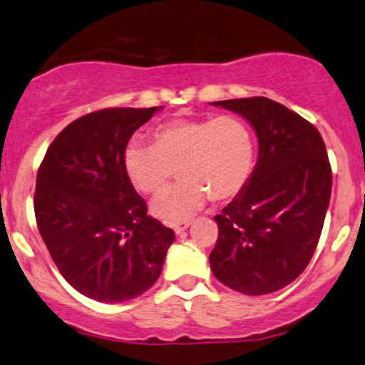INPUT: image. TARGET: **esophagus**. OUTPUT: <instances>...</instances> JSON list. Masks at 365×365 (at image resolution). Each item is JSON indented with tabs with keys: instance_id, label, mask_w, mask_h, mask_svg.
<instances>
[{
	"instance_id": "obj_1",
	"label": "esophagus",
	"mask_w": 365,
	"mask_h": 365,
	"mask_svg": "<svg viewBox=\"0 0 365 365\" xmlns=\"http://www.w3.org/2000/svg\"><path fill=\"white\" fill-rule=\"evenodd\" d=\"M189 226V221H181V223H176V225H173V228H174V231H176L178 235H181L184 230H186Z\"/></svg>"
}]
</instances>
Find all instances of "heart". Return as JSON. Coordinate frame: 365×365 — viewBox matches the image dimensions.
<instances>
[{"label":"heart","mask_w":365,"mask_h":365,"mask_svg":"<svg viewBox=\"0 0 365 365\" xmlns=\"http://www.w3.org/2000/svg\"><path fill=\"white\" fill-rule=\"evenodd\" d=\"M124 169L144 194H158L176 174L182 181L153 201V215L168 223L187 220L211 200L230 201L243 191L255 168V140L236 115L174 119L153 132V145L130 140Z\"/></svg>","instance_id":"obj_1"}]
</instances>
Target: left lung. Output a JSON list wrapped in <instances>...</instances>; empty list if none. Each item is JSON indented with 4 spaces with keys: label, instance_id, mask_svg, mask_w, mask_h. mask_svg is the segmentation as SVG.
<instances>
[{
    "label": "left lung",
    "instance_id": "8db88e82",
    "mask_svg": "<svg viewBox=\"0 0 365 365\" xmlns=\"http://www.w3.org/2000/svg\"><path fill=\"white\" fill-rule=\"evenodd\" d=\"M257 130L259 154L246 187L215 216V277L245 295L287 287L310 263L324 228L332 168L320 132L267 97L215 102Z\"/></svg>",
    "mask_w": 365,
    "mask_h": 365
}]
</instances>
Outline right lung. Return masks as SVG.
I'll return each instance as SVG.
<instances>
[{
  "instance_id": "add662e5",
  "label": "right lung",
  "mask_w": 365,
  "mask_h": 365,
  "mask_svg": "<svg viewBox=\"0 0 365 365\" xmlns=\"http://www.w3.org/2000/svg\"><path fill=\"white\" fill-rule=\"evenodd\" d=\"M155 110L87 113L55 137L38 168V231L61 277L93 300L124 302L149 290L176 238L148 216L122 160L132 134Z\"/></svg>"
}]
</instances>
